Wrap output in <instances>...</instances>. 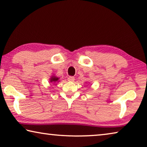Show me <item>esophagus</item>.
Here are the masks:
<instances>
[{"mask_svg":"<svg viewBox=\"0 0 147 147\" xmlns=\"http://www.w3.org/2000/svg\"><path fill=\"white\" fill-rule=\"evenodd\" d=\"M75 80V78L74 76H69L68 78V81H70V82H73Z\"/></svg>","mask_w":147,"mask_h":147,"instance_id":"obj_1","label":"esophagus"}]
</instances>
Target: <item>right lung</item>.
<instances>
[{
	"label": "right lung",
	"instance_id": "add662e5",
	"mask_svg": "<svg viewBox=\"0 0 147 147\" xmlns=\"http://www.w3.org/2000/svg\"><path fill=\"white\" fill-rule=\"evenodd\" d=\"M58 80H59V78L53 76V77H52L51 79H50V82L55 83V82H57V81H58Z\"/></svg>",
	"mask_w": 147,
	"mask_h": 147
}]
</instances>
